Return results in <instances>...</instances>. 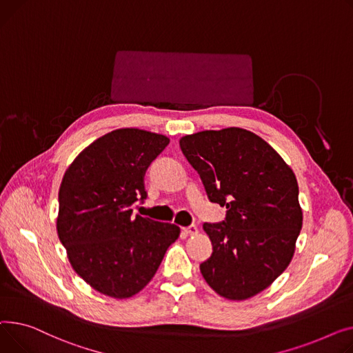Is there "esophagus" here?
I'll return each instance as SVG.
<instances>
[{
    "mask_svg": "<svg viewBox=\"0 0 353 353\" xmlns=\"http://www.w3.org/2000/svg\"><path fill=\"white\" fill-rule=\"evenodd\" d=\"M182 230H183L185 234H188V235H196L198 234V226L196 225H190L186 228H182Z\"/></svg>",
    "mask_w": 353,
    "mask_h": 353,
    "instance_id": "34e87169",
    "label": "esophagus"
}]
</instances>
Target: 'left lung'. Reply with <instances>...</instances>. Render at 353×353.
I'll return each mask as SVG.
<instances>
[{
    "instance_id": "1",
    "label": "left lung",
    "mask_w": 353,
    "mask_h": 353,
    "mask_svg": "<svg viewBox=\"0 0 353 353\" xmlns=\"http://www.w3.org/2000/svg\"><path fill=\"white\" fill-rule=\"evenodd\" d=\"M211 202L226 206L219 223H203L212 255L201 263L216 294L245 301L288 268L302 228L291 167L256 134L242 128L201 131L179 139Z\"/></svg>"
}]
</instances>
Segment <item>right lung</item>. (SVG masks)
Instances as JSON below:
<instances>
[{"mask_svg":"<svg viewBox=\"0 0 353 353\" xmlns=\"http://www.w3.org/2000/svg\"><path fill=\"white\" fill-rule=\"evenodd\" d=\"M170 138L138 128H121L79 152L58 192L57 232L74 271L95 291L125 299L147 286L179 226L141 215L147 198L143 175Z\"/></svg>","mask_w":353,"mask_h":353,"instance_id":"1","label":"right lung"}]
</instances>
